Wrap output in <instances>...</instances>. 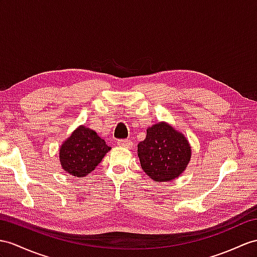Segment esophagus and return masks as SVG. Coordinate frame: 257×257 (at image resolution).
<instances>
[{"instance_id": "esophagus-1", "label": "esophagus", "mask_w": 257, "mask_h": 257, "mask_svg": "<svg viewBox=\"0 0 257 257\" xmlns=\"http://www.w3.org/2000/svg\"><path fill=\"white\" fill-rule=\"evenodd\" d=\"M117 145L121 147H126V148H132L133 147V143L131 140H118Z\"/></svg>"}]
</instances>
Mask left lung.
I'll list each match as a JSON object with an SVG mask.
<instances>
[{
  "instance_id": "left-lung-1",
  "label": "left lung",
  "mask_w": 257,
  "mask_h": 257,
  "mask_svg": "<svg viewBox=\"0 0 257 257\" xmlns=\"http://www.w3.org/2000/svg\"><path fill=\"white\" fill-rule=\"evenodd\" d=\"M143 170L156 182L178 178L189 164V142L167 123L154 124L147 128L146 139L137 145Z\"/></svg>"
}]
</instances>
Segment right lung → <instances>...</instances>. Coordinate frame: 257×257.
Instances as JSON below:
<instances>
[{
  "instance_id": "obj_1",
  "label": "right lung",
  "mask_w": 257,
  "mask_h": 257,
  "mask_svg": "<svg viewBox=\"0 0 257 257\" xmlns=\"http://www.w3.org/2000/svg\"><path fill=\"white\" fill-rule=\"evenodd\" d=\"M110 149L95 131L79 126L61 146V166L74 177H85L100 164Z\"/></svg>"
}]
</instances>
